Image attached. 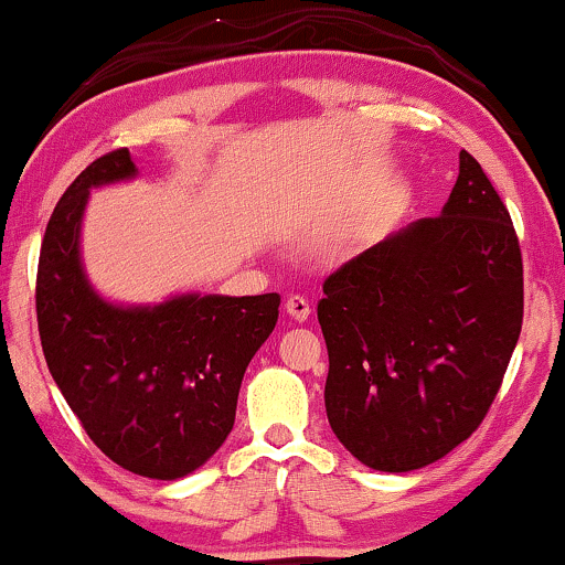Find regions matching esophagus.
Segmentation results:
<instances>
[{
	"label": "esophagus",
	"mask_w": 565,
	"mask_h": 565,
	"mask_svg": "<svg viewBox=\"0 0 565 565\" xmlns=\"http://www.w3.org/2000/svg\"><path fill=\"white\" fill-rule=\"evenodd\" d=\"M285 311H288V317L294 322H307L311 315V307L303 296H290L288 303H285Z\"/></svg>",
	"instance_id": "34e87169"
}]
</instances>
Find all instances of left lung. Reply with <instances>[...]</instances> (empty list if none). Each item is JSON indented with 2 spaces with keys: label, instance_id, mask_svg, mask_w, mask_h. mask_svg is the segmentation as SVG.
<instances>
[{
  "label": "left lung",
  "instance_id": "1",
  "mask_svg": "<svg viewBox=\"0 0 565 565\" xmlns=\"http://www.w3.org/2000/svg\"><path fill=\"white\" fill-rule=\"evenodd\" d=\"M322 294L324 409L362 466L426 468L481 426L521 335L523 264L505 203L470 152L439 216L362 250Z\"/></svg>",
  "mask_w": 565,
  "mask_h": 565
}]
</instances>
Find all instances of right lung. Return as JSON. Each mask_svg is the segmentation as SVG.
I'll use <instances>...</instances> for the list:
<instances>
[{
  "label": "right lung",
  "mask_w": 565,
  "mask_h": 565,
  "mask_svg": "<svg viewBox=\"0 0 565 565\" xmlns=\"http://www.w3.org/2000/svg\"><path fill=\"white\" fill-rule=\"evenodd\" d=\"M137 177L135 156L113 150L63 192L39 256V335L89 439L131 473L177 481L230 436L245 367L275 330L280 296L190 290L118 303L99 294L82 254L89 192Z\"/></svg>",
  "instance_id": "obj_1"
}]
</instances>
